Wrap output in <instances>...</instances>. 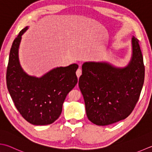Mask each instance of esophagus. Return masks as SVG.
<instances>
[{"mask_svg": "<svg viewBox=\"0 0 152 152\" xmlns=\"http://www.w3.org/2000/svg\"><path fill=\"white\" fill-rule=\"evenodd\" d=\"M76 76H77V77H78V78H80V76L82 75V70H81V68H79L78 70H76Z\"/></svg>", "mask_w": 152, "mask_h": 152, "instance_id": "esophagus-1", "label": "esophagus"}]
</instances>
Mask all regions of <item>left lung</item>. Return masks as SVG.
<instances>
[{
  "label": "left lung",
  "mask_w": 152,
  "mask_h": 152,
  "mask_svg": "<svg viewBox=\"0 0 152 152\" xmlns=\"http://www.w3.org/2000/svg\"><path fill=\"white\" fill-rule=\"evenodd\" d=\"M138 43L133 36L131 58L124 67H117L108 62H85L82 64L79 88L88 119L96 125H109L123 120L134 109L145 74Z\"/></svg>",
  "instance_id": "left-lung-1"
}]
</instances>
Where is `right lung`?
I'll list each match as a JSON object with an SVG mask.
<instances>
[{
  "label": "right lung",
  "mask_w": 152,
  "mask_h": 152,
  "mask_svg": "<svg viewBox=\"0 0 152 152\" xmlns=\"http://www.w3.org/2000/svg\"><path fill=\"white\" fill-rule=\"evenodd\" d=\"M23 28L13 41L7 71V84L10 96L21 115L34 125H47L61 115L67 94L78 82V65L56 67L40 78L29 76L19 60V47Z\"/></svg>",
  "instance_id": "obj_1"
}]
</instances>
